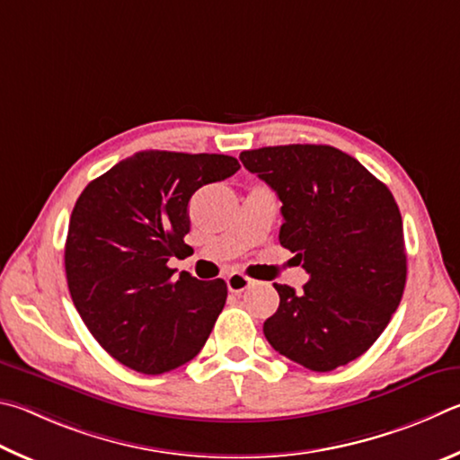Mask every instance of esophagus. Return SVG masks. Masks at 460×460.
I'll use <instances>...</instances> for the list:
<instances>
[{
  "mask_svg": "<svg viewBox=\"0 0 460 460\" xmlns=\"http://www.w3.org/2000/svg\"><path fill=\"white\" fill-rule=\"evenodd\" d=\"M254 283L252 279H248L243 272H232V275L226 279V285H228L230 293H244L246 288H251V285Z\"/></svg>",
  "mask_w": 460,
  "mask_h": 460,
  "instance_id": "34e87169",
  "label": "esophagus"
}]
</instances>
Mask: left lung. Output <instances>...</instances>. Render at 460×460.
Here are the masks:
<instances>
[{
  "instance_id": "left-lung-1",
  "label": "left lung",
  "mask_w": 460,
  "mask_h": 460,
  "mask_svg": "<svg viewBox=\"0 0 460 460\" xmlns=\"http://www.w3.org/2000/svg\"><path fill=\"white\" fill-rule=\"evenodd\" d=\"M283 201L279 240L311 277L301 293L277 285L264 337L280 356L332 372L372 348L406 285L404 228L396 199L367 169L329 145H279L240 153Z\"/></svg>"
}]
</instances>
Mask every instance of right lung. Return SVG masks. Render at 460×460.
Instances as JSON below:
<instances>
[{
  "label": "right lung",
  "mask_w": 460,
  "mask_h": 460,
  "mask_svg": "<svg viewBox=\"0 0 460 460\" xmlns=\"http://www.w3.org/2000/svg\"><path fill=\"white\" fill-rule=\"evenodd\" d=\"M240 164L216 153L139 151L86 185L72 209L64 267L68 291L101 348L135 372L157 376L204 348L228 296L222 279H173L188 204L201 185Z\"/></svg>",
  "instance_id": "1"
}]
</instances>
